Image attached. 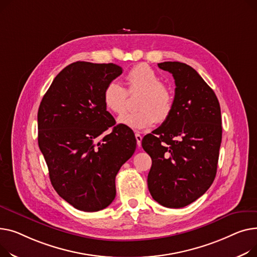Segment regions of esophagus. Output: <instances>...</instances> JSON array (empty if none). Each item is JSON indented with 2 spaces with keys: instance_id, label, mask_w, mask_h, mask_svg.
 <instances>
[{
  "instance_id": "1",
  "label": "esophagus",
  "mask_w": 257,
  "mask_h": 257,
  "mask_svg": "<svg viewBox=\"0 0 257 257\" xmlns=\"http://www.w3.org/2000/svg\"><path fill=\"white\" fill-rule=\"evenodd\" d=\"M135 137H136V140H137V145L140 147L141 142H142V136L137 133V134H135Z\"/></svg>"
}]
</instances>
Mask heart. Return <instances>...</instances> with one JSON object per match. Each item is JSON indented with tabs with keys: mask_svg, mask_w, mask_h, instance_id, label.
<instances>
[{
	"mask_svg": "<svg viewBox=\"0 0 257 257\" xmlns=\"http://www.w3.org/2000/svg\"><path fill=\"white\" fill-rule=\"evenodd\" d=\"M125 82L126 90L119 83L111 81L102 91L104 107L117 115L126 110V91L130 94L140 92L136 103L139 110L120 116L119 123L141 131L169 118L174 107L173 92L167 85L161 83L157 72L148 64L141 63L132 67L125 75Z\"/></svg>",
	"mask_w": 257,
	"mask_h": 257,
	"instance_id": "obj_1",
	"label": "heart"
}]
</instances>
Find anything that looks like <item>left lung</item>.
<instances>
[{
    "label": "left lung",
    "mask_w": 257,
    "mask_h": 257,
    "mask_svg": "<svg viewBox=\"0 0 257 257\" xmlns=\"http://www.w3.org/2000/svg\"><path fill=\"white\" fill-rule=\"evenodd\" d=\"M158 66L172 73L174 107L169 118L142 140L153 161L147 176L150 195L161 205H189L212 186L222 140L219 100L199 73L180 62Z\"/></svg>",
    "instance_id": "obj_1"
}]
</instances>
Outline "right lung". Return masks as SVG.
Masks as SVG:
<instances>
[{
    "mask_svg": "<svg viewBox=\"0 0 257 257\" xmlns=\"http://www.w3.org/2000/svg\"><path fill=\"white\" fill-rule=\"evenodd\" d=\"M121 73L113 63H71L57 74L38 109V145L51 183L60 197L84 212L112 203L115 177L137 145L134 133L113 126L102 101L105 85Z\"/></svg>",
    "mask_w": 257,
    "mask_h": 257,
    "instance_id": "obj_1",
    "label": "right lung"
}]
</instances>
